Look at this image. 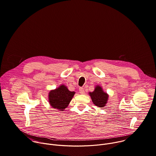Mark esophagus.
<instances>
[{"label":"esophagus","mask_w":156,"mask_h":156,"mask_svg":"<svg viewBox=\"0 0 156 156\" xmlns=\"http://www.w3.org/2000/svg\"><path fill=\"white\" fill-rule=\"evenodd\" d=\"M79 92L81 94H83L84 93V89L83 88V87H80L79 89Z\"/></svg>","instance_id":"1"}]
</instances>
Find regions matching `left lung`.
<instances>
[{"label":"left lung","mask_w":156,"mask_h":156,"mask_svg":"<svg viewBox=\"0 0 156 156\" xmlns=\"http://www.w3.org/2000/svg\"><path fill=\"white\" fill-rule=\"evenodd\" d=\"M89 95L94 104L98 107L103 108L108 103L109 95L103 91L102 87L99 85L95 86L94 90L89 92Z\"/></svg>","instance_id":"left-lung-1"}]
</instances>
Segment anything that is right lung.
Returning <instances> with one entry per match:
<instances>
[{
	"label": "right lung",
	"instance_id": "add662e5",
	"mask_svg": "<svg viewBox=\"0 0 156 156\" xmlns=\"http://www.w3.org/2000/svg\"><path fill=\"white\" fill-rule=\"evenodd\" d=\"M75 92L70 91L64 84L60 85L55 89L51 90L48 94V101L50 106L58 110L64 111L69 105Z\"/></svg>",
	"mask_w": 156,
	"mask_h": 156
}]
</instances>
